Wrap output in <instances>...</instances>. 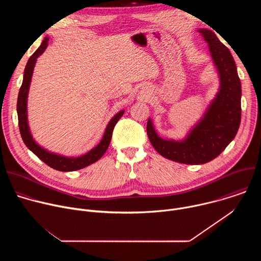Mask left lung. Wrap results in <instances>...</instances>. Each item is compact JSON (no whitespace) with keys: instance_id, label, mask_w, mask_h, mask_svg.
Returning <instances> with one entry per match:
<instances>
[{"instance_id":"obj_1","label":"left lung","mask_w":261,"mask_h":261,"mask_svg":"<svg viewBox=\"0 0 261 261\" xmlns=\"http://www.w3.org/2000/svg\"><path fill=\"white\" fill-rule=\"evenodd\" d=\"M217 68L220 88L200 121L184 139L161 138L148 119L147 136L155 150L164 158L184 164H204L218 157L236 137L241 124L242 86L229 49L216 34L199 29Z\"/></svg>"}]
</instances>
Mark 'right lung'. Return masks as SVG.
<instances>
[{"label":"right lung","instance_id":"obj_1","mask_svg":"<svg viewBox=\"0 0 261 261\" xmlns=\"http://www.w3.org/2000/svg\"><path fill=\"white\" fill-rule=\"evenodd\" d=\"M48 37H45L44 40L42 41L41 45L39 48L37 49L29 59L24 72H23V80L21 87L19 89L18 93V98H17V117H18V127L20 131L21 138L24 142V144L28 146L29 150H31L37 157H38L40 160H42L45 164H47L49 167L59 170V171H74V170H79L84 167H87L96 161H98L106 152L108 148V145L111 140V135H113L114 128L118 121L122 118L124 115L125 110H121L119 113L111 119L105 129L104 135L99 142L94 148L87 154L80 156V157H66L62 156L59 154L51 153L42 146H40L38 143H37L30 131L29 123H28V109H27V103H28V95H29V90H30V85L32 81V75H33V71L34 67L36 64L37 59H38L39 56H41L44 50L47 47L48 44Z\"/></svg>","mask_w":261,"mask_h":261}]
</instances>
